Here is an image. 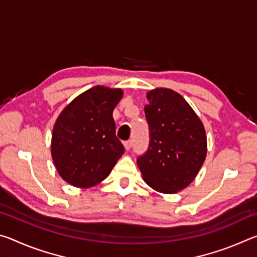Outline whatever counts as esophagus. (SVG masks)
Wrapping results in <instances>:
<instances>
[{
  "label": "esophagus",
  "instance_id": "34e87169",
  "mask_svg": "<svg viewBox=\"0 0 257 257\" xmlns=\"http://www.w3.org/2000/svg\"><path fill=\"white\" fill-rule=\"evenodd\" d=\"M123 146H124L125 151H129V150H130V147H132V141H127V142H124V143H123Z\"/></svg>",
  "mask_w": 257,
  "mask_h": 257
}]
</instances>
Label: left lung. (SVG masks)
I'll list each match as a JSON object with an SVG mask.
<instances>
[{
  "instance_id": "obj_1",
  "label": "left lung",
  "mask_w": 257,
  "mask_h": 257,
  "mask_svg": "<svg viewBox=\"0 0 257 257\" xmlns=\"http://www.w3.org/2000/svg\"><path fill=\"white\" fill-rule=\"evenodd\" d=\"M150 146L137 159L143 179L154 190L176 194L196 178L207 153L206 133L179 93L155 88L146 95Z\"/></svg>"
}]
</instances>
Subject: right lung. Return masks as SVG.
I'll list each match as a JSON object with an SVG mask.
<instances>
[{
  "label": "right lung",
  "instance_id": "right-lung-1",
  "mask_svg": "<svg viewBox=\"0 0 257 257\" xmlns=\"http://www.w3.org/2000/svg\"><path fill=\"white\" fill-rule=\"evenodd\" d=\"M122 96V89L98 85L78 95L60 113L51 154L56 171L68 184L78 188L99 184L124 153L112 116Z\"/></svg>",
  "mask_w": 257,
  "mask_h": 257
}]
</instances>
